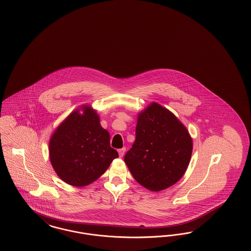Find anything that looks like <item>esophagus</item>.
<instances>
[{
  "mask_svg": "<svg viewBox=\"0 0 251 251\" xmlns=\"http://www.w3.org/2000/svg\"><path fill=\"white\" fill-rule=\"evenodd\" d=\"M126 151V148L125 147H123L122 149H119L118 150V152H119V154H120V157H122L123 155H124V152Z\"/></svg>",
  "mask_w": 251,
  "mask_h": 251,
  "instance_id": "34e87169",
  "label": "esophagus"
}]
</instances>
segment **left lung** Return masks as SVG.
<instances>
[{
    "label": "left lung",
    "instance_id": "left-lung-1",
    "mask_svg": "<svg viewBox=\"0 0 251 251\" xmlns=\"http://www.w3.org/2000/svg\"><path fill=\"white\" fill-rule=\"evenodd\" d=\"M192 140L167 108L152 103L138 117L135 142L124 161L137 182L152 191L165 190L186 172Z\"/></svg>",
    "mask_w": 251,
    "mask_h": 251
}]
</instances>
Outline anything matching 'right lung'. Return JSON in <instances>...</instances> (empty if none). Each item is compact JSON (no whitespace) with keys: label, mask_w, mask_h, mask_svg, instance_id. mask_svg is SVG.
I'll return each instance as SVG.
<instances>
[{"label":"right lung","mask_w":251,"mask_h":251,"mask_svg":"<svg viewBox=\"0 0 251 251\" xmlns=\"http://www.w3.org/2000/svg\"><path fill=\"white\" fill-rule=\"evenodd\" d=\"M84 114L74 111L57 128L50 141V159L64 182L82 187L105 173L119 153L110 146L108 131L88 106Z\"/></svg>","instance_id":"right-lung-1"}]
</instances>
